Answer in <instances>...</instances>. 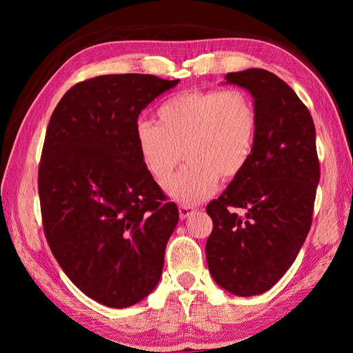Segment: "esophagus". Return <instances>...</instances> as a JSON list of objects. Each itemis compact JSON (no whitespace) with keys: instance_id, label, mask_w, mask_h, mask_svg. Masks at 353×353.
I'll return each mask as SVG.
<instances>
[{"instance_id":"1","label":"esophagus","mask_w":353,"mask_h":353,"mask_svg":"<svg viewBox=\"0 0 353 353\" xmlns=\"http://www.w3.org/2000/svg\"><path fill=\"white\" fill-rule=\"evenodd\" d=\"M196 212V208L194 207H191V205H181L179 207V216H181V219H185V218H188L190 214H193Z\"/></svg>"}]
</instances>
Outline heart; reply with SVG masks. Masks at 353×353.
Instances as JSON below:
<instances>
[{"instance_id":"b5f03b06","label":"heart","mask_w":353,"mask_h":353,"mask_svg":"<svg viewBox=\"0 0 353 353\" xmlns=\"http://www.w3.org/2000/svg\"><path fill=\"white\" fill-rule=\"evenodd\" d=\"M260 119L252 97L240 88L194 90L160 104L157 124L141 119L135 143L141 162L159 183L181 163L166 191L182 204H198L216 190L219 179L234 181L252 159Z\"/></svg>"}]
</instances>
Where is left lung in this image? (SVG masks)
<instances>
[{"instance_id": "8db88e82", "label": "left lung", "mask_w": 353, "mask_h": 353, "mask_svg": "<svg viewBox=\"0 0 353 353\" xmlns=\"http://www.w3.org/2000/svg\"><path fill=\"white\" fill-rule=\"evenodd\" d=\"M225 81L252 94L260 128L248 168L207 205L213 230L205 256L221 288L248 297L270 290L296 260L321 170L313 118L288 83L261 68L227 73Z\"/></svg>"}]
</instances>
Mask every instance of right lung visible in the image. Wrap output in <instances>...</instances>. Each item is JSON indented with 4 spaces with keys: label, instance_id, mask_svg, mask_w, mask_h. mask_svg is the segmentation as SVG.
I'll return each mask as SVG.
<instances>
[{
    "label": "right lung",
    "instance_id": "obj_1",
    "mask_svg": "<svg viewBox=\"0 0 353 353\" xmlns=\"http://www.w3.org/2000/svg\"><path fill=\"white\" fill-rule=\"evenodd\" d=\"M177 82L92 77L63 94L48 124L39 165L46 241L71 282L107 307L140 302L162 276L179 210L143 165L135 126Z\"/></svg>",
    "mask_w": 353,
    "mask_h": 353
}]
</instances>
